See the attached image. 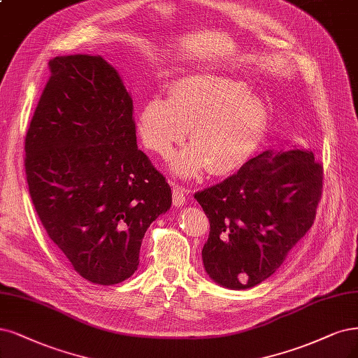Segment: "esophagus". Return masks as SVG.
Instances as JSON below:
<instances>
[{"label":"esophagus","mask_w":358,"mask_h":358,"mask_svg":"<svg viewBox=\"0 0 358 358\" xmlns=\"http://www.w3.org/2000/svg\"><path fill=\"white\" fill-rule=\"evenodd\" d=\"M171 187H173V204L176 207L185 206V203H187V199H188L189 189L183 188V187H180V185H176V183H171Z\"/></svg>","instance_id":"1"}]
</instances>
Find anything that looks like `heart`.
Instances as JSON below:
<instances>
[{
    "instance_id": "b5f03b06",
    "label": "heart",
    "mask_w": 358,
    "mask_h": 358,
    "mask_svg": "<svg viewBox=\"0 0 358 358\" xmlns=\"http://www.w3.org/2000/svg\"><path fill=\"white\" fill-rule=\"evenodd\" d=\"M266 122L264 101L243 81L200 72L171 85L169 99L148 101L139 110L138 130L150 150L167 158L188 129L191 146L173 159L171 170L182 178H196L206 169L224 176L253 155Z\"/></svg>"
}]
</instances>
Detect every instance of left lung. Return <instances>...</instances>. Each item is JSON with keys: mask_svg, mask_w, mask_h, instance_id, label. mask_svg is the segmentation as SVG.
<instances>
[{"mask_svg": "<svg viewBox=\"0 0 358 358\" xmlns=\"http://www.w3.org/2000/svg\"><path fill=\"white\" fill-rule=\"evenodd\" d=\"M323 164L311 151H265L195 192L210 224L203 264L217 285L250 289L273 275L314 224Z\"/></svg>", "mask_w": 358, "mask_h": 358, "instance_id": "left-lung-1", "label": "left lung"}]
</instances>
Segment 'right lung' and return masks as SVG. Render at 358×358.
I'll use <instances>...</instances> for the list:
<instances>
[{
    "label": "right lung",
    "mask_w": 358,
    "mask_h": 358,
    "mask_svg": "<svg viewBox=\"0 0 358 358\" xmlns=\"http://www.w3.org/2000/svg\"><path fill=\"white\" fill-rule=\"evenodd\" d=\"M24 138V173L47 236L102 286L131 277L146 229L171 206L166 178L138 150L133 101L99 56L48 62Z\"/></svg>",
    "instance_id": "add662e5"
}]
</instances>
